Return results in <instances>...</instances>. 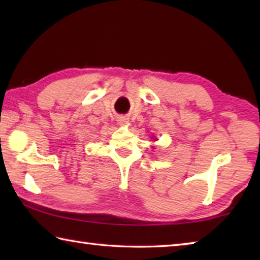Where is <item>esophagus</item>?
Returning a JSON list of instances; mask_svg holds the SVG:
<instances>
[{
    "instance_id": "obj_1",
    "label": "esophagus",
    "mask_w": 260,
    "mask_h": 260,
    "mask_svg": "<svg viewBox=\"0 0 260 260\" xmlns=\"http://www.w3.org/2000/svg\"><path fill=\"white\" fill-rule=\"evenodd\" d=\"M118 122H119V125L121 126H128L129 122H128V118L122 116V117H119V119H118Z\"/></svg>"
}]
</instances>
